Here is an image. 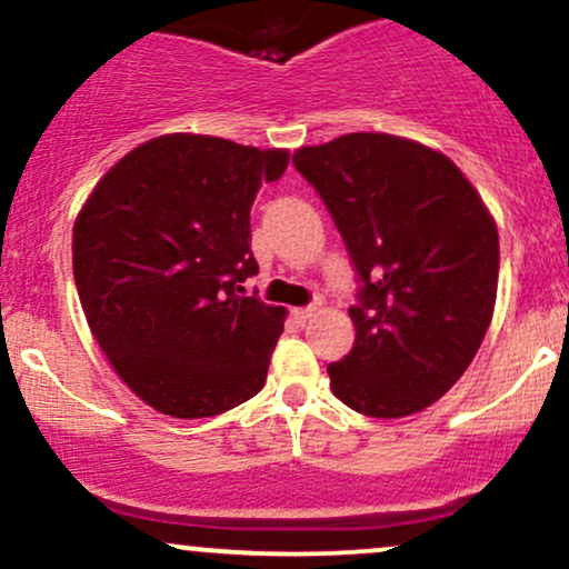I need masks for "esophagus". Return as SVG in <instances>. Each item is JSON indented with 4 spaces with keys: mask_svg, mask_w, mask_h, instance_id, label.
<instances>
[{
    "mask_svg": "<svg viewBox=\"0 0 569 569\" xmlns=\"http://www.w3.org/2000/svg\"><path fill=\"white\" fill-rule=\"evenodd\" d=\"M293 316H297V321H310L312 316H316V307H297V310H293Z\"/></svg>",
    "mask_w": 569,
    "mask_h": 569,
    "instance_id": "1",
    "label": "esophagus"
}]
</instances>
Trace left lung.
Masks as SVG:
<instances>
[{
    "instance_id": "1",
    "label": "left lung",
    "mask_w": 569,
    "mask_h": 569,
    "mask_svg": "<svg viewBox=\"0 0 569 569\" xmlns=\"http://www.w3.org/2000/svg\"><path fill=\"white\" fill-rule=\"evenodd\" d=\"M297 171L329 208L358 276L356 342L331 390L367 417H407L473 361L495 310L498 227L452 160L388 133L302 147Z\"/></svg>"
}]
</instances>
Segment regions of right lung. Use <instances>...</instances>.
<instances>
[{"instance_id":"1","label":"right lung","mask_w":569,"mask_h":569,"mask_svg":"<svg viewBox=\"0 0 569 569\" xmlns=\"http://www.w3.org/2000/svg\"><path fill=\"white\" fill-rule=\"evenodd\" d=\"M286 149L171 133L128 152L74 221L77 293L122 382L162 415L198 420L264 388L283 307L246 297L259 272L251 206Z\"/></svg>"}]
</instances>
